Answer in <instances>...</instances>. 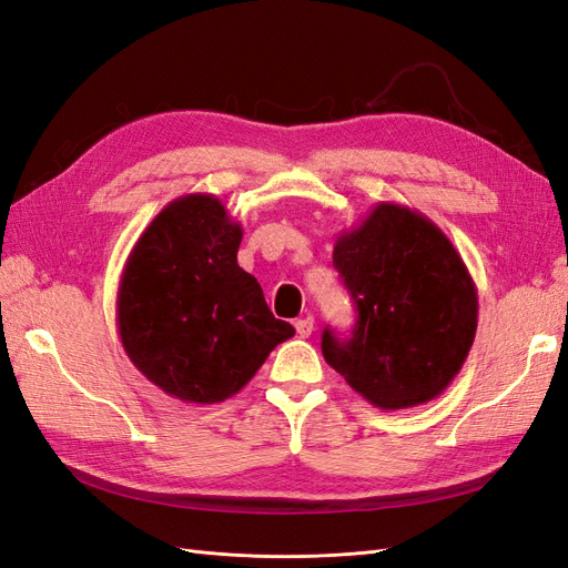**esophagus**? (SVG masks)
Returning <instances> with one entry per match:
<instances>
[{
	"mask_svg": "<svg viewBox=\"0 0 568 568\" xmlns=\"http://www.w3.org/2000/svg\"><path fill=\"white\" fill-rule=\"evenodd\" d=\"M294 326H296V334H298V336L307 338V336H311V334H313V326H315V320H313L311 315H305V317L296 320V322H294Z\"/></svg>",
	"mask_w": 568,
	"mask_h": 568,
	"instance_id": "1",
	"label": "esophagus"
}]
</instances>
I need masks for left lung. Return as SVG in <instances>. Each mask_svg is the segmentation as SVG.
Returning <instances> with one entry per match:
<instances>
[{"label": "left lung", "instance_id": "left-lung-1", "mask_svg": "<svg viewBox=\"0 0 568 568\" xmlns=\"http://www.w3.org/2000/svg\"><path fill=\"white\" fill-rule=\"evenodd\" d=\"M334 267L357 305V324L351 341L322 334L326 363L384 412L438 398L478 324V291L448 234L405 203L379 201L338 232Z\"/></svg>", "mask_w": 568, "mask_h": 568}]
</instances>
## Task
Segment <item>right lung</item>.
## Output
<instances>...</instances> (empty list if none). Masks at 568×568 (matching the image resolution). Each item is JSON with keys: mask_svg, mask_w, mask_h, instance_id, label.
Segmentation results:
<instances>
[{"mask_svg": "<svg viewBox=\"0 0 568 568\" xmlns=\"http://www.w3.org/2000/svg\"><path fill=\"white\" fill-rule=\"evenodd\" d=\"M242 222L215 194L170 201L136 239L115 294L130 363L170 398L215 405L242 390L294 336L263 288L239 267Z\"/></svg>", "mask_w": 568, "mask_h": 568, "instance_id": "right-lung-1", "label": "right lung"}]
</instances>
